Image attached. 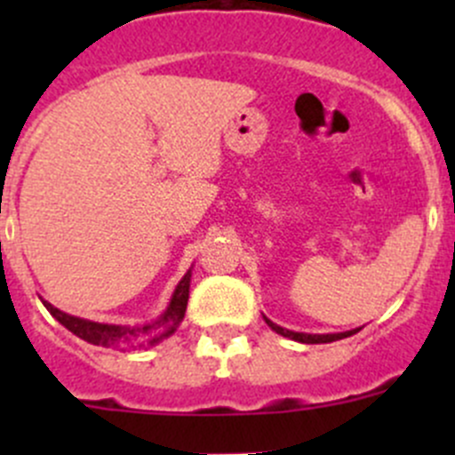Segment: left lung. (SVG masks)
I'll return each mask as SVG.
<instances>
[{
	"label": "left lung",
	"mask_w": 455,
	"mask_h": 455,
	"mask_svg": "<svg viewBox=\"0 0 455 455\" xmlns=\"http://www.w3.org/2000/svg\"><path fill=\"white\" fill-rule=\"evenodd\" d=\"M264 321L268 323L270 330H275V332L282 334V337H288L292 339V341H299V343H332V341H339V339L352 337V334H356L361 330L356 328V330H347V332H337V334H308V332H295V330L282 328V325L273 323L268 316H264Z\"/></svg>",
	"instance_id": "left-lung-1"
}]
</instances>
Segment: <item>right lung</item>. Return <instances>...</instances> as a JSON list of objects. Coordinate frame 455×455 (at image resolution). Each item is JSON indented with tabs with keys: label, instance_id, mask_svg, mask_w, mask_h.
<instances>
[{
	"label": "right lung",
	"instance_id": "add662e5",
	"mask_svg": "<svg viewBox=\"0 0 455 455\" xmlns=\"http://www.w3.org/2000/svg\"><path fill=\"white\" fill-rule=\"evenodd\" d=\"M189 286H191V268L187 270L185 277L178 282L176 291H173L172 299H169L167 310L151 323L142 325H114V323H99V321L81 319V316H72L63 310L54 308L45 299L44 306L48 313L54 316L61 325H66L72 334H76L84 341L92 343V346H103V347H149L156 343L164 341L172 337L178 330V325L185 319L187 301H189Z\"/></svg>",
	"mask_w": 455,
	"mask_h": 455
}]
</instances>
